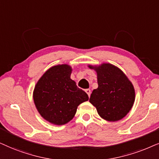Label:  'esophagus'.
<instances>
[{"label":"esophagus","instance_id":"1","mask_svg":"<svg viewBox=\"0 0 159 159\" xmlns=\"http://www.w3.org/2000/svg\"><path fill=\"white\" fill-rule=\"evenodd\" d=\"M85 92H86V94H88L89 97H90V94H91V90L89 89H85Z\"/></svg>","mask_w":159,"mask_h":159}]
</instances>
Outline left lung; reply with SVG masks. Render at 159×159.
<instances>
[{"instance_id": "obj_1", "label": "left lung", "mask_w": 159, "mask_h": 159, "mask_svg": "<svg viewBox=\"0 0 159 159\" xmlns=\"http://www.w3.org/2000/svg\"><path fill=\"white\" fill-rule=\"evenodd\" d=\"M88 67L97 73L98 83V88L91 94L90 103L103 119L112 122L122 119L131 111L135 100L132 83L121 70L111 63Z\"/></svg>"}]
</instances>
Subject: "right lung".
Instances as JSON below:
<instances>
[{
  "instance_id": "1",
  "label": "right lung",
  "mask_w": 159,
  "mask_h": 159,
  "mask_svg": "<svg viewBox=\"0 0 159 159\" xmlns=\"http://www.w3.org/2000/svg\"><path fill=\"white\" fill-rule=\"evenodd\" d=\"M71 66L54 65L39 78L33 90V101L41 117L54 125L73 119L78 106L89 100L88 94L70 78Z\"/></svg>"
}]
</instances>
